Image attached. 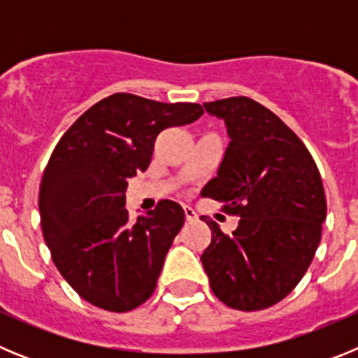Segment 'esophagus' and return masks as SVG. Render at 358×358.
I'll list each match as a JSON object with an SVG mask.
<instances>
[{
	"label": "esophagus",
	"mask_w": 358,
	"mask_h": 358,
	"mask_svg": "<svg viewBox=\"0 0 358 358\" xmlns=\"http://www.w3.org/2000/svg\"><path fill=\"white\" fill-rule=\"evenodd\" d=\"M182 210H185V217L188 222H194L195 218H197V213L194 211V208H189V206H182Z\"/></svg>",
	"instance_id": "34e87169"
}]
</instances>
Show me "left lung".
Here are the masks:
<instances>
[{"mask_svg": "<svg viewBox=\"0 0 358 358\" xmlns=\"http://www.w3.org/2000/svg\"><path fill=\"white\" fill-rule=\"evenodd\" d=\"M222 118L229 145L202 197L240 217L231 235L210 226L201 256L215 296L231 308L276 305L305 276L321 242L327 197L314 157L273 110L248 96L204 103Z\"/></svg>", "mask_w": 358, "mask_h": 358, "instance_id": "8db88e82", "label": "left lung"}]
</instances>
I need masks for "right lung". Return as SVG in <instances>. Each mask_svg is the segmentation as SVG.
Here are the masks:
<instances>
[{
  "instance_id": "add662e5",
  "label": "right lung",
  "mask_w": 358,
  "mask_h": 358,
  "mask_svg": "<svg viewBox=\"0 0 358 358\" xmlns=\"http://www.w3.org/2000/svg\"><path fill=\"white\" fill-rule=\"evenodd\" d=\"M202 115L199 103L115 93L85 110L53 148L39 189L41 227L53 264L82 299L129 312L152 296L185 211L159 201L131 224L127 179L148 169L161 132Z\"/></svg>"
}]
</instances>
